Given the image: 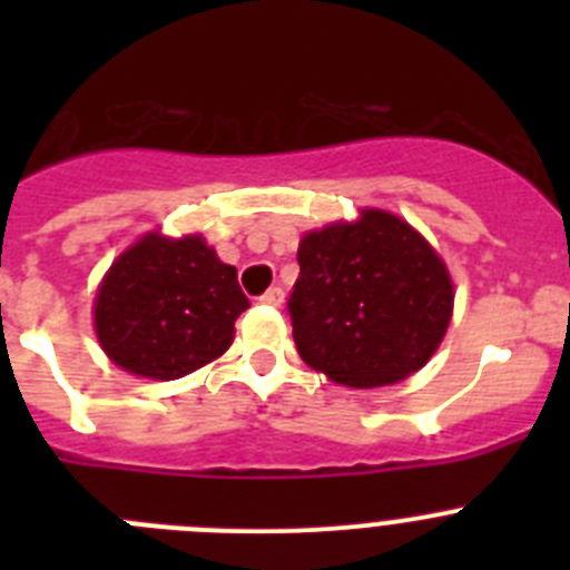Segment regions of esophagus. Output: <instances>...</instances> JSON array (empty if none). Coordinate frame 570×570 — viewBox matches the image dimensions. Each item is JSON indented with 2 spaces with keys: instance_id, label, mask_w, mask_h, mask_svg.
<instances>
[{
  "instance_id": "34e87169",
  "label": "esophagus",
  "mask_w": 570,
  "mask_h": 570,
  "mask_svg": "<svg viewBox=\"0 0 570 570\" xmlns=\"http://www.w3.org/2000/svg\"><path fill=\"white\" fill-rule=\"evenodd\" d=\"M259 302H265V305H274V308H279L282 302H285V291H282L279 285H276V288H268V291H265V294L259 296Z\"/></svg>"
}]
</instances>
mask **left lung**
Masks as SVG:
<instances>
[{"mask_svg":"<svg viewBox=\"0 0 570 570\" xmlns=\"http://www.w3.org/2000/svg\"><path fill=\"white\" fill-rule=\"evenodd\" d=\"M288 299L296 351L347 387L394 385L420 371L454 311V285L425 236L387 210L311 230Z\"/></svg>","mask_w":570,"mask_h":570,"instance_id":"8db88e82","label":"left lung"}]
</instances>
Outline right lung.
Masks as SVG:
<instances>
[{"label": "right lung", "instance_id": "right-lung-1", "mask_svg": "<svg viewBox=\"0 0 570 570\" xmlns=\"http://www.w3.org/2000/svg\"><path fill=\"white\" fill-rule=\"evenodd\" d=\"M248 305L236 268L203 236L145 234L105 274L94 325L114 365L145 380H179L228 351Z\"/></svg>", "mask_w": 570, "mask_h": 570}]
</instances>
